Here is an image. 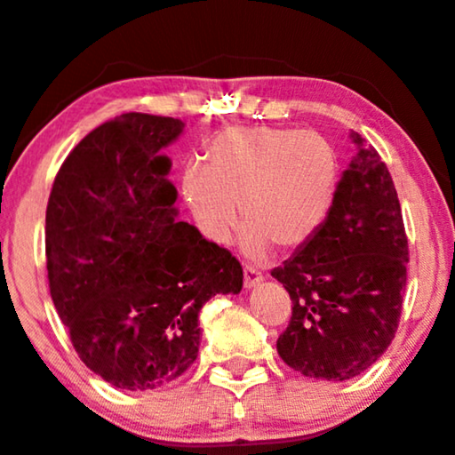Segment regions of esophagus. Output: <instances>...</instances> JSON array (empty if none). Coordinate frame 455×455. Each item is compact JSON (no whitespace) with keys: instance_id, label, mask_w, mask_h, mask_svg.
<instances>
[{"instance_id":"1","label":"esophagus","mask_w":455,"mask_h":455,"mask_svg":"<svg viewBox=\"0 0 455 455\" xmlns=\"http://www.w3.org/2000/svg\"><path fill=\"white\" fill-rule=\"evenodd\" d=\"M260 282H262V271L256 269L254 265H245L243 267V283H245V288L259 286Z\"/></svg>"}]
</instances>
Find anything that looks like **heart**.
<instances>
[{
	"label": "heart",
	"instance_id": "1",
	"mask_svg": "<svg viewBox=\"0 0 455 455\" xmlns=\"http://www.w3.org/2000/svg\"><path fill=\"white\" fill-rule=\"evenodd\" d=\"M341 165L324 135L282 127H233L205 148V163L184 172L182 193L196 224L227 242L239 224L243 248L262 256L315 237L335 204Z\"/></svg>",
	"mask_w": 455,
	"mask_h": 455
}]
</instances>
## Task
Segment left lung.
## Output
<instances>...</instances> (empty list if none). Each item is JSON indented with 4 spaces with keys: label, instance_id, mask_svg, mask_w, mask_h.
Segmentation results:
<instances>
[{
    "label": "left lung",
    "instance_id": "obj_1",
    "mask_svg": "<svg viewBox=\"0 0 455 455\" xmlns=\"http://www.w3.org/2000/svg\"><path fill=\"white\" fill-rule=\"evenodd\" d=\"M343 172L326 222L271 275L283 283L292 315L277 354L305 377L346 381L377 363L392 343L407 286L409 243L396 188L375 148Z\"/></svg>",
    "mask_w": 455,
    "mask_h": 455
}]
</instances>
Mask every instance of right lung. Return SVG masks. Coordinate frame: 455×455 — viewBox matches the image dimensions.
Segmentation results:
<instances>
[{
  "instance_id": "obj_1",
  "label": "right lung",
  "mask_w": 455,
  "mask_h": 455,
  "mask_svg": "<svg viewBox=\"0 0 455 455\" xmlns=\"http://www.w3.org/2000/svg\"><path fill=\"white\" fill-rule=\"evenodd\" d=\"M182 129L141 112L108 120L69 152L48 196L52 303L82 363L120 390L182 375L199 354L201 307L243 283L231 251L175 220L161 148Z\"/></svg>"
}]
</instances>
